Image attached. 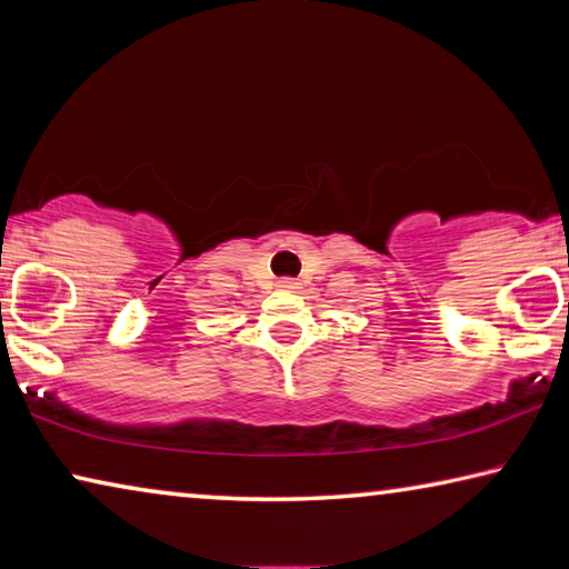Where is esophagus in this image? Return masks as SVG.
<instances>
[{"label":"esophagus","instance_id":"1","mask_svg":"<svg viewBox=\"0 0 569 569\" xmlns=\"http://www.w3.org/2000/svg\"><path fill=\"white\" fill-rule=\"evenodd\" d=\"M278 288H283V291H296V288H301V283L293 281V278H283V281H278Z\"/></svg>","mask_w":569,"mask_h":569}]
</instances>
